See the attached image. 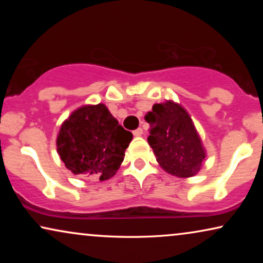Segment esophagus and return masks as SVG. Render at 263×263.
<instances>
[{"instance_id": "esophagus-1", "label": "esophagus", "mask_w": 263, "mask_h": 263, "mask_svg": "<svg viewBox=\"0 0 263 263\" xmlns=\"http://www.w3.org/2000/svg\"><path fill=\"white\" fill-rule=\"evenodd\" d=\"M133 134H134V136H141L143 134V130L141 128H138L136 130L133 132Z\"/></svg>"}]
</instances>
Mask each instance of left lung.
Masks as SVG:
<instances>
[{"label": "left lung", "mask_w": 263, "mask_h": 263, "mask_svg": "<svg viewBox=\"0 0 263 263\" xmlns=\"http://www.w3.org/2000/svg\"><path fill=\"white\" fill-rule=\"evenodd\" d=\"M145 120L151 125L147 140L160 167L179 178L199 174L207 154L188 111L166 100L154 104Z\"/></svg>", "instance_id": "left-lung-1"}]
</instances>
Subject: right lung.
<instances>
[{
  "instance_id": "right-lung-1",
  "label": "right lung",
  "mask_w": 263,
  "mask_h": 263,
  "mask_svg": "<svg viewBox=\"0 0 263 263\" xmlns=\"http://www.w3.org/2000/svg\"><path fill=\"white\" fill-rule=\"evenodd\" d=\"M132 139L104 104L84 105L61 124L57 153L74 175L106 181L116 175Z\"/></svg>"
}]
</instances>
